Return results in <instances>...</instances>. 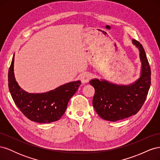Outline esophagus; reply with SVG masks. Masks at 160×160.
Masks as SVG:
<instances>
[{
	"label": "esophagus",
	"mask_w": 160,
	"mask_h": 160,
	"mask_svg": "<svg viewBox=\"0 0 160 160\" xmlns=\"http://www.w3.org/2000/svg\"><path fill=\"white\" fill-rule=\"evenodd\" d=\"M91 78V75L89 72H84L83 74H82L81 75V81L82 82V83H86L89 82V81Z\"/></svg>",
	"instance_id": "obj_1"
}]
</instances>
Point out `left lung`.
<instances>
[{
  "label": "left lung",
  "instance_id": "left-lung-1",
  "mask_svg": "<svg viewBox=\"0 0 160 160\" xmlns=\"http://www.w3.org/2000/svg\"><path fill=\"white\" fill-rule=\"evenodd\" d=\"M139 51L142 72L139 78L128 85H116L95 79L89 83L95 89L93 106L100 117L110 122L128 118L136 114L146 99L151 84V69L141 43L133 40Z\"/></svg>",
  "mask_w": 160,
  "mask_h": 160
}]
</instances>
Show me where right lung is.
Masks as SVG:
<instances>
[{
	"instance_id": "add662e5",
	"label": "right lung",
	"mask_w": 160,
	"mask_h": 160,
	"mask_svg": "<svg viewBox=\"0 0 160 160\" xmlns=\"http://www.w3.org/2000/svg\"><path fill=\"white\" fill-rule=\"evenodd\" d=\"M14 56L8 81L9 91L17 108L32 122L49 123L59 120L65 113L69 101L78 89L81 81L70 82L46 93H28L19 87L14 78Z\"/></svg>"
}]
</instances>
